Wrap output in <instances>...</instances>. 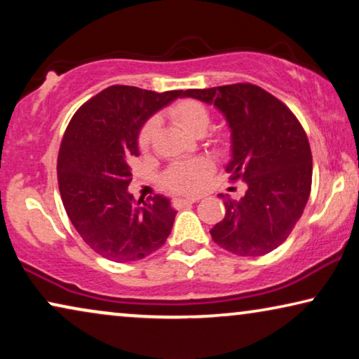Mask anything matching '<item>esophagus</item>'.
<instances>
[{"label":"esophagus","instance_id":"obj_1","mask_svg":"<svg viewBox=\"0 0 359 359\" xmlns=\"http://www.w3.org/2000/svg\"><path fill=\"white\" fill-rule=\"evenodd\" d=\"M196 201H199V198H175L173 199V205L175 208H184V205L193 204Z\"/></svg>","mask_w":359,"mask_h":359}]
</instances>
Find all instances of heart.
<instances>
[{
    "label": "heart",
    "instance_id": "heart-1",
    "mask_svg": "<svg viewBox=\"0 0 359 359\" xmlns=\"http://www.w3.org/2000/svg\"><path fill=\"white\" fill-rule=\"evenodd\" d=\"M168 116L176 126L181 127L186 134L193 137H201L205 134V130L210 126V114L208 107L194 100H183L176 102L175 106L170 107ZM155 132L156 121L150 119L140 130V149H149L151 140H154ZM209 171L210 163L204 158L180 161V163L170 166L168 171L165 173L163 181L170 189L176 191V193H193V191H196L203 184L205 176L209 175Z\"/></svg>",
    "mask_w": 359,
    "mask_h": 359
}]
</instances>
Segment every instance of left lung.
<instances>
[{
    "mask_svg": "<svg viewBox=\"0 0 359 359\" xmlns=\"http://www.w3.org/2000/svg\"><path fill=\"white\" fill-rule=\"evenodd\" d=\"M214 104L230 129L233 180L247 183L240 201L224 198L225 217L210 229L214 242L238 257L278 248L304 212L312 184V154L296 116L268 91L250 83L188 90Z\"/></svg>",
    "mask_w": 359,
    "mask_h": 359,
    "instance_id": "8db88e82",
    "label": "left lung"
}]
</instances>
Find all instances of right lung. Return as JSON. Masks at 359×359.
<instances>
[{"mask_svg": "<svg viewBox=\"0 0 359 359\" xmlns=\"http://www.w3.org/2000/svg\"><path fill=\"white\" fill-rule=\"evenodd\" d=\"M186 91L155 93L109 86L72 117L58 151V188L73 227L111 262H137L156 252L173 227L176 210L165 196L150 201L129 193V161L139 156V134L156 111Z\"/></svg>", "mask_w": 359, "mask_h": 359, "instance_id": "obj_1", "label": "right lung"}]
</instances>
